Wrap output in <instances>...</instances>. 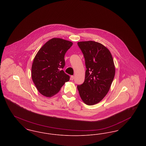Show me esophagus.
Here are the masks:
<instances>
[{
    "label": "esophagus",
    "mask_w": 146,
    "mask_h": 146,
    "mask_svg": "<svg viewBox=\"0 0 146 146\" xmlns=\"http://www.w3.org/2000/svg\"><path fill=\"white\" fill-rule=\"evenodd\" d=\"M74 77L73 76H70V80H73L74 79Z\"/></svg>",
    "instance_id": "34e87169"
}]
</instances>
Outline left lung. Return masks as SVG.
<instances>
[{"instance_id": "8db88e82", "label": "left lung", "mask_w": 146, "mask_h": 146, "mask_svg": "<svg viewBox=\"0 0 146 146\" xmlns=\"http://www.w3.org/2000/svg\"><path fill=\"white\" fill-rule=\"evenodd\" d=\"M78 45L85 58V80L78 85L80 96L89 106L100 102L110 90L115 76L111 53L104 45L94 41L79 42Z\"/></svg>"}]
</instances>
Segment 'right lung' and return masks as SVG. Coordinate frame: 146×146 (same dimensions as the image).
<instances>
[{
	"mask_svg": "<svg viewBox=\"0 0 146 146\" xmlns=\"http://www.w3.org/2000/svg\"><path fill=\"white\" fill-rule=\"evenodd\" d=\"M72 42L61 38H52L46 42L35 56L32 66V78L38 91L46 97H51L70 80L62 69L64 59Z\"/></svg>",
	"mask_w": 146,
	"mask_h": 146,
	"instance_id": "add662e5",
	"label": "right lung"
}]
</instances>
